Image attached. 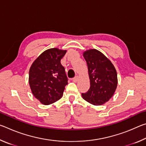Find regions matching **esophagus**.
Here are the masks:
<instances>
[{"label":"esophagus","mask_w":146,"mask_h":146,"mask_svg":"<svg viewBox=\"0 0 146 146\" xmlns=\"http://www.w3.org/2000/svg\"><path fill=\"white\" fill-rule=\"evenodd\" d=\"M71 80H72L73 82H77V80H78V76H76L75 77H74L73 78L71 79Z\"/></svg>","instance_id":"esophagus-1"}]
</instances>
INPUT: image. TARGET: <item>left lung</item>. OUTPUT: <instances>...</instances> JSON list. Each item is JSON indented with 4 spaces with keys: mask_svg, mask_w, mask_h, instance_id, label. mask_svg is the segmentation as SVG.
<instances>
[{
    "mask_svg": "<svg viewBox=\"0 0 146 146\" xmlns=\"http://www.w3.org/2000/svg\"><path fill=\"white\" fill-rule=\"evenodd\" d=\"M88 65L90 88L82 93L84 99L95 106L102 105L112 97L117 87V73L109 59L97 49L83 53Z\"/></svg>",
    "mask_w": 146,
    "mask_h": 146,
    "instance_id": "1",
    "label": "left lung"
}]
</instances>
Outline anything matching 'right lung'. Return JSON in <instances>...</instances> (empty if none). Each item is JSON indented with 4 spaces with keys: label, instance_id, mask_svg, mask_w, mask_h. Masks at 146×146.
I'll use <instances>...</instances> for the list:
<instances>
[{
    "label": "right lung",
    "instance_id": "right-lung-1",
    "mask_svg": "<svg viewBox=\"0 0 146 146\" xmlns=\"http://www.w3.org/2000/svg\"><path fill=\"white\" fill-rule=\"evenodd\" d=\"M66 50L47 49L32 64L29 72V84L36 99L44 105L55 102L62 97L68 77L60 63Z\"/></svg>",
    "mask_w": 146,
    "mask_h": 146
}]
</instances>
